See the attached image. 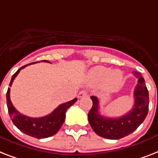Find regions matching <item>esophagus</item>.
Wrapping results in <instances>:
<instances>
[{
	"label": "esophagus",
	"mask_w": 158,
	"mask_h": 158,
	"mask_svg": "<svg viewBox=\"0 0 158 158\" xmlns=\"http://www.w3.org/2000/svg\"><path fill=\"white\" fill-rule=\"evenodd\" d=\"M88 95V92H86V91H81V92H79V94H78V97L79 98H82V97H85V96H87Z\"/></svg>",
	"instance_id": "obj_1"
}]
</instances>
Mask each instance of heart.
<instances>
[{"label": "heart", "instance_id": "heart-1", "mask_svg": "<svg viewBox=\"0 0 158 158\" xmlns=\"http://www.w3.org/2000/svg\"><path fill=\"white\" fill-rule=\"evenodd\" d=\"M89 78L93 83L98 84L104 83V88L106 91L113 92L117 90L121 86L123 75L120 70H115L110 71L109 68L97 66L92 69L89 74Z\"/></svg>", "mask_w": 158, "mask_h": 158}]
</instances>
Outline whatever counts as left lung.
<instances>
[{"instance_id": "left-lung-1", "label": "left lung", "mask_w": 158, "mask_h": 158, "mask_svg": "<svg viewBox=\"0 0 158 158\" xmlns=\"http://www.w3.org/2000/svg\"><path fill=\"white\" fill-rule=\"evenodd\" d=\"M134 75L138 79L134 91L135 104L132 110L118 118H107L99 114V101L92 96V107L88 113V122L92 130L99 136L109 139H118L132 133L145 119L148 111V91L145 81L139 72Z\"/></svg>"}]
</instances>
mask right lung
Segmentation results:
<instances>
[{"label": "right lung", "mask_w": 158, "mask_h": 158, "mask_svg": "<svg viewBox=\"0 0 158 158\" xmlns=\"http://www.w3.org/2000/svg\"><path fill=\"white\" fill-rule=\"evenodd\" d=\"M44 62H49V61H42ZM37 62V61H36ZM27 64L25 66H22L20 69L17 70L12 76L11 81L10 83V86L11 87L13 82L16 78L20 70L25 68L26 66H29L31 64ZM10 88H8L7 93H6V101H7V107H8V112L10 117L12 119L13 123L15 124L18 129L25 133L27 135L35 137L37 139H43V138H48L52 136L53 135L60 130V128L63 124L65 118H66V113L70 106H73L77 101V98L70 101H68L66 103L61 104L57 109H55L51 114L46 115L41 118H30V117L25 116L22 114L14 107L12 102L10 101Z\"/></svg>", "instance_id": "1"}]
</instances>
